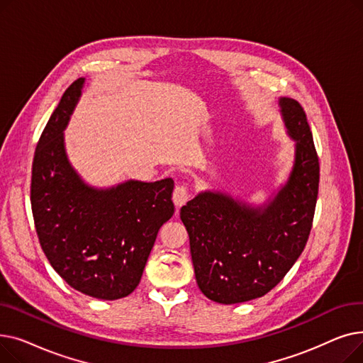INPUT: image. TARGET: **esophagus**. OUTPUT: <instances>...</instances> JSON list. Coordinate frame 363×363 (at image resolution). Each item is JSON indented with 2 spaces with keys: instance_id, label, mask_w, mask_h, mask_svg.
I'll return each instance as SVG.
<instances>
[{
  "instance_id": "obj_1",
  "label": "esophagus",
  "mask_w": 363,
  "mask_h": 363,
  "mask_svg": "<svg viewBox=\"0 0 363 363\" xmlns=\"http://www.w3.org/2000/svg\"><path fill=\"white\" fill-rule=\"evenodd\" d=\"M189 197H191V194H189V189L185 185H178L174 189V196H172V199H174V203H175L177 207L184 206L189 200Z\"/></svg>"
}]
</instances>
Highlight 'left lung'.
<instances>
[{"label":"left lung","mask_w":363,"mask_h":363,"mask_svg":"<svg viewBox=\"0 0 363 363\" xmlns=\"http://www.w3.org/2000/svg\"><path fill=\"white\" fill-rule=\"evenodd\" d=\"M279 113L294 140L287 182L253 206L220 191H201L181 208L196 279L216 303L234 304L269 293L308 242L319 185V162L303 107L279 97Z\"/></svg>","instance_id":"left-lung-1"}]
</instances>
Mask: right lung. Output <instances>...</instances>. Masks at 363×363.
<instances>
[{"mask_svg": "<svg viewBox=\"0 0 363 363\" xmlns=\"http://www.w3.org/2000/svg\"><path fill=\"white\" fill-rule=\"evenodd\" d=\"M85 79L74 81L38 141L30 204L43 250L70 287L101 300L126 297L141 281L160 226L175 212L174 179L88 185L67 159L65 129Z\"/></svg>", "mask_w": 363, "mask_h": 363, "instance_id": "1", "label": "right lung"}]
</instances>
